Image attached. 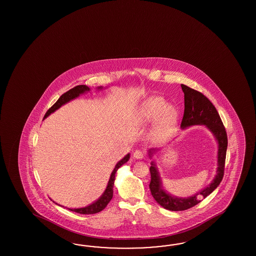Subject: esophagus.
<instances>
[{
	"label": "esophagus",
	"instance_id": "obj_1",
	"mask_svg": "<svg viewBox=\"0 0 256 256\" xmlns=\"http://www.w3.org/2000/svg\"><path fill=\"white\" fill-rule=\"evenodd\" d=\"M133 156L135 158H137V160H142V158H144V152L142 151V150H136L134 152V154H133Z\"/></svg>",
	"mask_w": 256,
	"mask_h": 256
}]
</instances>
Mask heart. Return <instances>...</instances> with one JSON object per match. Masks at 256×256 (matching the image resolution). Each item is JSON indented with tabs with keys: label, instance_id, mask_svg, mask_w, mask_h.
<instances>
[{
	"label": "heart",
	"instance_id": "1",
	"mask_svg": "<svg viewBox=\"0 0 256 256\" xmlns=\"http://www.w3.org/2000/svg\"><path fill=\"white\" fill-rule=\"evenodd\" d=\"M136 122L148 124L155 119L152 132L156 138L164 139L174 132L178 120V110L172 105H167V101L162 96H151L144 101L136 114Z\"/></svg>",
	"mask_w": 256,
	"mask_h": 256
}]
</instances>
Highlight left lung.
<instances>
[{
  "label": "left lung",
  "instance_id": "1",
  "mask_svg": "<svg viewBox=\"0 0 256 256\" xmlns=\"http://www.w3.org/2000/svg\"><path fill=\"white\" fill-rule=\"evenodd\" d=\"M181 87L184 92L185 101V110L181 128L184 130L194 124H204L213 133L218 142V169L217 174L210 186L194 196L178 198L172 196L163 190L156 163L152 162L150 167L151 181L149 184L151 194L158 204L165 210L172 211H182L192 208L208 196L220 185L224 174L225 158L228 144L224 126L211 101L201 92H198L188 86L181 84ZM155 151V149L149 150L150 158H152V154H154Z\"/></svg>",
  "mask_w": 256,
  "mask_h": 256
}]
</instances>
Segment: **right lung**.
<instances>
[{
	"label": "right lung",
	"instance_id": "1",
	"mask_svg": "<svg viewBox=\"0 0 256 256\" xmlns=\"http://www.w3.org/2000/svg\"><path fill=\"white\" fill-rule=\"evenodd\" d=\"M98 89H102V86L98 87ZM89 91H90V88H89L88 86H75L74 88L68 90V92L62 94V96L59 98V100L56 101L54 104L48 110V112H46L44 118L48 116L50 114L54 112L56 110H58L61 106L64 105L66 103H68V102H70V100L76 98L80 94L86 93V92H89ZM130 154H128V155L124 156L120 162H117L116 167H114V170H112V174H110V179H108V185H107V188H106L105 192H103V194L101 195L100 197L96 201L94 202L93 204L87 206L86 208H74V210L70 208V210L74 211V212H77V213H80V214L89 215V214L98 213V212H100L101 210H104V208L107 206V204L110 202V201L112 200V195H114V179H116V174L117 170H118L123 164H124V163L130 160Z\"/></svg>",
	"mask_w": 256,
	"mask_h": 256
}]
</instances>
